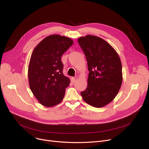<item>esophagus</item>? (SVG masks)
<instances>
[{
  "label": "esophagus",
  "instance_id": "obj_1",
  "mask_svg": "<svg viewBox=\"0 0 149 149\" xmlns=\"http://www.w3.org/2000/svg\"><path fill=\"white\" fill-rule=\"evenodd\" d=\"M70 81H71V83H74L75 81V78H74V77L71 78V80H70Z\"/></svg>",
  "mask_w": 149,
  "mask_h": 149
}]
</instances>
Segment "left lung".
<instances>
[{
	"label": "left lung",
	"instance_id": "8db88e82",
	"mask_svg": "<svg viewBox=\"0 0 149 149\" xmlns=\"http://www.w3.org/2000/svg\"><path fill=\"white\" fill-rule=\"evenodd\" d=\"M88 62L86 89L83 100L95 107L110 103L118 94L123 82L122 65L118 53L104 39L87 35L78 38Z\"/></svg>",
	"mask_w": 149,
	"mask_h": 149
}]
</instances>
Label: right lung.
I'll use <instances>...</instances> for the list:
<instances>
[{
  "label": "right lung",
  "instance_id": "1",
  "mask_svg": "<svg viewBox=\"0 0 149 149\" xmlns=\"http://www.w3.org/2000/svg\"><path fill=\"white\" fill-rule=\"evenodd\" d=\"M74 42L59 34L45 37L34 48L28 66L31 91L45 107H52L63 99L70 80L63 74L61 57Z\"/></svg>",
  "mask_w": 149,
  "mask_h": 149
}]
</instances>
